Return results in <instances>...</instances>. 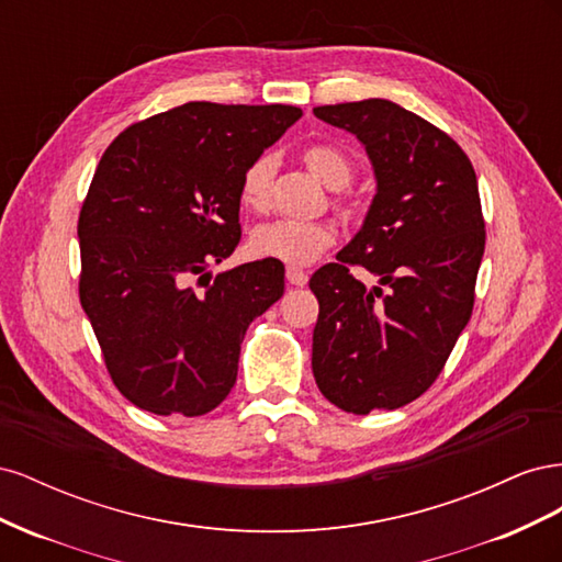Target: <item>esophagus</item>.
I'll return each instance as SVG.
<instances>
[{"mask_svg": "<svg viewBox=\"0 0 562 562\" xmlns=\"http://www.w3.org/2000/svg\"><path fill=\"white\" fill-rule=\"evenodd\" d=\"M285 279L291 285H307L310 281V274L304 269H297V267H288L285 269Z\"/></svg>", "mask_w": 562, "mask_h": 562, "instance_id": "obj_1", "label": "esophagus"}]
</instances>
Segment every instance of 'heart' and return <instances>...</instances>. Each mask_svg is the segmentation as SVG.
Here are the masks:
<instances>
[{
  "label": "heart",
  "instance_id": "1",
  "mask_svg": "<svg viewBox=\"0 0 562 562\" xmlns=\"http://www.w3.org/2000/svg\"><path fill=\"white\" fill-rule=\"evenodd\" d=\"M302 161L330 190H345L353 178V166L342 149L333 145H310L302 149ZM277 176V157L260 155L241 176V203L250 211H265L271 201V184ZM335 244V232L323 223H295L277 220L260 225L250 234V248L258 258L304 267L318 260L323 250Z\"/></svg>",
  "mask_w": 562,
  "mask_h": 562
}]
</instances>
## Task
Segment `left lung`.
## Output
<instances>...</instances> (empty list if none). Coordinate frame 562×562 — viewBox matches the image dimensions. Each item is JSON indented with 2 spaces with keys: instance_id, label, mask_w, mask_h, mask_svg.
I'll list each match as a JSON object with an SVG mask.
<instances>
[{
  "instance_id": "1",
  "label": "left lung",
  "mask_w": 562,
  "mask_h": 562,
  "mask_svg": "<svg viewBox=\"0 0 562 562\" xmlns=\"http://www.w3.org/2000/svg\"><path fill=\"white\" fill-rule=\"evenodd\" d=\"M314 114L363 145L375 196L339 262L310 279L318 300L312 370L345 413L396 411L434 384L471 318L485 250L479 182L450 135L391 100ZM351 263L379 285L366 289Z\"/></svg>"
}]
</instances>
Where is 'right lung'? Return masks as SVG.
Here are the masks:
<instances>
[{"label":"right lung","mask_w":562,"mask_h":562,"mask_svg":"<svg viewBox=\"0 0 562 562\" xmlns=\"http://www.w3.org/2000/svg\"><path fill=\"white\" fill-rule=\"evenodd\" d=\"M300 116L293 105L184 103L105 149L77 227L79 297L133 405L199 417L227 398L250 321L283 295V265L209 267L239 246L246 166Z\"/></svg>","instance_id":"add662e5"}]
</instances>
